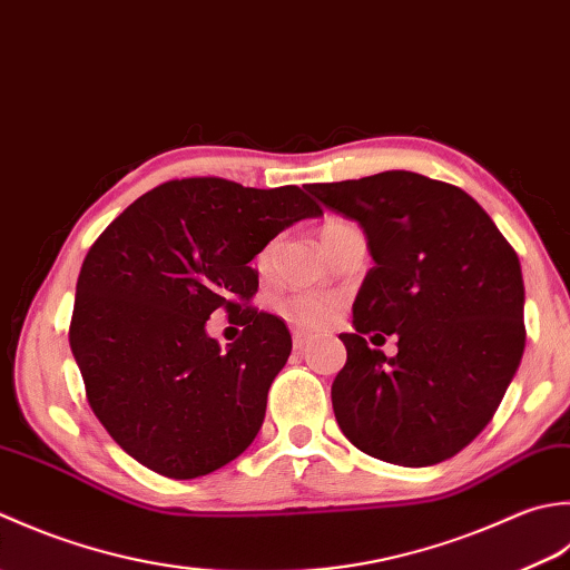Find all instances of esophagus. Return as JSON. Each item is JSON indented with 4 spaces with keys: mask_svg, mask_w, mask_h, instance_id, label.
<instances>
[{
    "mask_svg": "<svg viewBox=\"0 0 570 570\" xmlns=\"http://www.w3.org/2000/svg\"><path fill=\"white\" fill-rule=\"evenodd\" d=\"M315 342V334H307V332H302V330H295L293 332V344H295V350H307V346Z\"/></svg>",
    "mask_w": 570,
    "mask_h": 570,
    "instance_id": "34e87169",
    "label": "esophagus"
}]
</instances>
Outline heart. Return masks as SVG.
<instances>
[{
    "instance_id": "obj_1",
    "label": "heart",
    "mask_w": 570,
    "mask_h": 570,
    "mask_svg": "<svg viewBox=\"0 0 570 570\" xmlns=\"http://www.w3.org/2000/svg\"><path fill=\"white\" fill-rule=\"evenodd\" d=\"M352 224H346L342 218H330L327 224L322 226L320 230V238H322V246L327 243L330 238H334L336 234H342L344 228H350ZM271 268V248L263 250L258 255V271H268ZM334 299L332 297H324V295H297L293 297L285 305V315L289 322L302 324V327H324V324H330L334 317Z\"/></svg>"
}]
</instances>
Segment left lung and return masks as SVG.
Here are the masks:
<instances>
[{"mask_svg": "<svg viewBox=\"0 0 570 570\" xmlns=\"http://www.w3.org/2000/svg\"><path fill=\"white\" fill-rule=\"evenodd\" d=\"M307 191L356 220L374 258L354 299V332L340 334L336 423L366 455L403 468L452 458L492 421L524 354L514 248L470 194L415 171ZM371 331L399 333L400 354L371 351Z\"/></svg>", "mask_w": 570, "mask_h": 570, "instance_id": "obj_1", "label": "left lung"}]
</instances>
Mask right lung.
Instances as JSON below:
<instances>
[{"label":"right lung","mask_w":570,"mask_h":570,"mask_svg":"<svg viewBox=\"0 0 570 570\" xmlns=\"http://www.w3.org/2000/svg\"><path fill=\"white\" fill-rule=\"evenodd\" d=\"M317 216L299 187L202 177L139 196L96 240L68 340L92 413L127 455L194 480L253 443L293 336L281 317L240 305L258 289L250 261ZM220 306L247 327L226 351L205 334Z\"/></svg>","instance_id":"obj_1"}]
</instances>
